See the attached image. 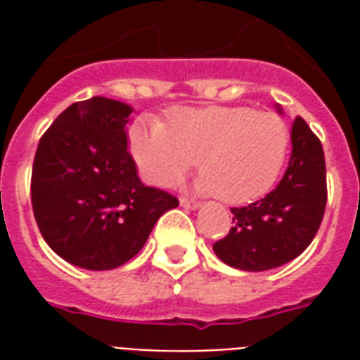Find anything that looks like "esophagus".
I'll list each match as a JSON object with an SVG mask.
<instances>
[{
  "label": "esophagus",
  "instance_id": "34e87169",
  "mask_svg": "<svg viewBox=\"0 0 360 360\" xmlns=\"http://www.w3.org/2000/svg\"><path fill=\"white\" fill-rule=\"evenodd\" d=\"M179 203H181V207L192 209V211H196V209H200V203L194 202V200H188V198H181Z\"/></svg>",
  "mask_w": 360,
  "mask_h": 360
}]
</instances>
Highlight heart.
<instances>
[{"instance_id":"1","label":"heart","mask_w":360,"mask_h":360,"mask_svg":"<svg viewBox=\"0 0 360 360\" xmlns=\"http://www.w3.org/2000/svg\"><path fill=\"white\" fill-rule=\"evenodd\" d=\"M130 147L155 185H172L198 160V188L239 205L273 188L288 157L290 130L278 115L246 106L177 108L166 124L136 121Z\"/></svg>"}]
</instances>
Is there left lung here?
<instances>
[{"label": "left lung", "instance_id": "obj_1", "mask_svg": "<svg viewBox=\"0 0 360 360\" xmlns=\"http://www.w3.org/2000/svg\"><path fill=\"white\" fill-rule=\"evenodd\" d=\"M280 114L282 108L276 106ZM291 157L273 192L246 207H233V228L213 245L214 254L239 271H269L307 250L327 203L321 141L302 117L291 127Z\"/></svg>", "mask_w": 360, "mask_h": 360}]
</instances>
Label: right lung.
<instances>
[{
    "label": "right lung",
    "instance_id": "right-lung-1",
    "mask_svg": "<svg viewBox=\"0 0 360 360\" xmlns=\"http://www.w3.org/2000/svg\"><path fill=\"white\" fill-rule=\"evenodd\" d=\"M130 114L132 106L106 97L70 104L37 147V226L48 246L76 267H120L143 248L157 220L179 205L138 177L127 149Z\"/></svg>",
    "mask_w": 360,
    "mask_h": 360
}]
</instances>
